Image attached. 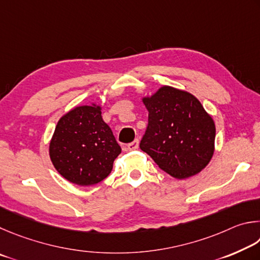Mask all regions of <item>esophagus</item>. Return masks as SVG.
<instances>
[{"instance_id":"34e87169","label":"esophagus","mask_w":260,"mask_h":260,"mask_svg":"<svg viewBox=\"0 0 260 260\" xmlns=\"http://www.w3.org/2000/svg\"><path fill=\"white\" fill-rule=\"evenodd\" d=\"M138 146H139L138 139H135L133 143H130L129 145H127V149H129V151H134V149H137Z\"/></svg>"}]
</instances>
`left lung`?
I'll return each mask as SVG.
<instances>
[{
  "label": "left lung",
  "instance_id": "1",
  "mask_svg": "<svg viewBox=\"0 0 260 260\" xmlns=\"http://www.w3.org/2000/svg\"><path fill=\"white\" fill-rule=\"evenodd\" d=\"M148 125L139 147L177 179L197 175L210 162L216 127L202 104L186 91L162 86L144 98Z\"/></svg>",
  "mask_w": 260,
  "mask_h": 260
}]
</instances>
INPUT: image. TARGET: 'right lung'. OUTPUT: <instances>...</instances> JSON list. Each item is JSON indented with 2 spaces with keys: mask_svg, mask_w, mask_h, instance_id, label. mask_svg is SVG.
Here are the masks:
<instances>
[{
  "mask_svg": "<svg viewBox=\"0 0 260 260\" xmlns=\"http://www.w3.org/2000/svg\"><path fill=\"white\" fill-rule=\"evenodd\" d=\"M121 153L100 107L80 106L59 120L50 143V158L56 170L73 184H98L111 174Z\"/></svg>",
  "mask_w": 260,
  "mask_h": 260,
  "instance_id": "1",
  "label": "right lung"
}]
</instances>
